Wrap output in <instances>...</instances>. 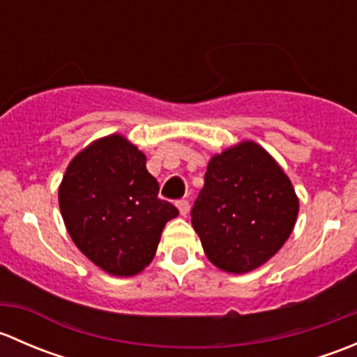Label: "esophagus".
<instances>
[{"label": "esophagus", "instance_id": "obj_1", "mask_svg": "<svg viewBox=\"0 0 357 357\" xmlns=\"http://www.w3.org/2000/svg\"><path fill=\"white\" fill-rule=\"evenodd\" d=\"M176 205H178V208H179V214H181V215L188 214V211H190V202L188 200H185V199L178 200V204H176Z\"/></svg>", "mask_w": 357, "mask_h": 357}]
</instances>
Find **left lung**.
Here are the masks:
<instances>
[{"instance_id":"left-lung-1","label":"left lung","mask_w":357,"mask_h":357,"mask_svg":"<svg viewBox=\"0 0 357 357\" xmlns=\"http://www.w3.org/2000/svg\"><path fill=\"white\" fill-rule=\"evenodd\" d=\"M192 208L208 261L228 273H247L289 240L298 200L285 172L252 142L214 155Z\"/></svg>"}]
</instances>
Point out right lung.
Returning <instances> with one entry per match:
<instances>
[{
  "label": "right lung",
  "mask_w": 357,
  "mask_h": 357,
  "mask_svg": "<svg viewBox=\"0 0 357 357\" xmlns=\"http://www.w3.org/2000/svg\"><path fill=\"white\" fill-rule=\"evenodd\" d=\"M146 158L122 136L91 143L68 164L59 202L68 235L103 271L132 276L155 255L165 222L179 214L158 199Z\"/></svg>",
  "instance_id": "right-lung-1"
}]
</instances>
